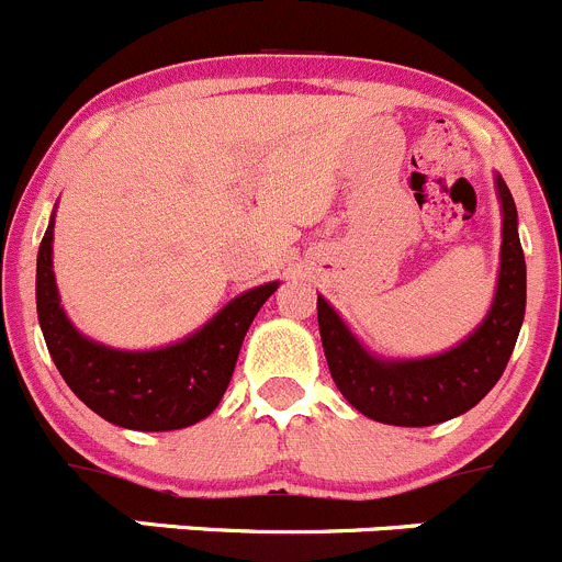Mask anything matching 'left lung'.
I'll return each instance as SVG.
<instances>
[{
  "mask_svg": "<svg viewBox=\"0 0 562 562\" xmlns=\"http://www.w3.org/2000/svg\"><path fill=\"white\" fill-rule=\"evenodd\" d=\"M502 206L496 292L483 323L456 347L425 358H383L367 350L334 306L317 295V323L328 370L347 403L370 419L427 427L467 414L507 367L527 308V265L518 215L505 179L494 176Z\"/></svg>",
  "mask_w": 562,
  "mask_h": 562,
  "instance_id": "8db88e82",
  "label": "left lung"
}]
</instances>
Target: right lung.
Returning a JSON list of instances; mask_svg holds the SVG:
<instances>
[{"mask_svg":"<svg viewBox=\"0 0 562 562\" xmlns=\"http://www.w3.org/2000/svg\"><path fill=\"white\" fill-rule=\"evenodd\" d=\"M55 212L37 250L35 303L52 361L101 419L130 430H179L206 419L226 394L250 323L278 281L228 301L195 334L151 350H117L85 336L60 306L55 281Z\"/></svg>","mask_w":562,"mask_h":562,"instance_id":"add662e5","label":"right lung"}]
</instances>
